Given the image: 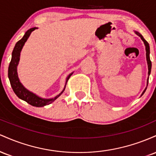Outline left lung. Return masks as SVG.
Masks as SVG:
<instances>
[{
	"mask_svg": "<svg viewBox=\"0 0 156 156\" xmlns=\"http://www.w3.org/2000/svg\"><path fill=\"white\" fill-rule=\"evenodd\" d=\"M135 33L136 34L139 36V37H140V38L141 39V40L144 42V45H145V49H146V58H147V65H148V78H147V86L148 85V80H149V76L150 74V72H151V67H152V63H151V61H150V46H149V44H148V42H147L145 39H144V37H142V35L140 33H139L138 31H135ZM147 89V87L145 89H144V92H142V94H141V95H142L143 94H144V92H145Z\"/></svg>",
	"mask_w": 156,
	"mask_h": 156,
	"instance_id": "obj_1",
	"label": "left lung"
}]
</instances>
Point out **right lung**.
<instances>
[{
	"mask_svg": "<svg viewBox=\"0 0 156 156\" xmlns=\"http://www.w3.org/2000/svg\"><path fill=\"white\" fill-rule=\"evenodd\" d=\"M37 28L34 27V28H30L29 30H28V31L26 32L24 36H23V38L16 43L15 48H14L13 51H12V60H11L10 62L9 66L8 76L9 78L11 86H12L14 92L15 93L16 95L20 99L27 102L28 104L33 105V106L42 107L44 106V105L51 104V103H53L55 100H56L57 98L63 93L64 89H65V87L66 84H67V80H69V77L72 76L73 73H70V74L67 76V79H66L65 86H64V88L63 90H62V92L59 93L57 96H55L54 98L45 99V98H40V97L37 96V94H34V93L30 92L29 90H28V89L23 87V85L20 83V81L19 80L18 75H17V65H18L20 56V52L22 51L23 45L26 43L27 39L29 37L31 32L34 31Z\"/></svg>",
	"mask_w": 156,
	"mask_h": 156,
	"instance_id": "right-lung-1",
	"label": "right lung"
}]
</instances>
